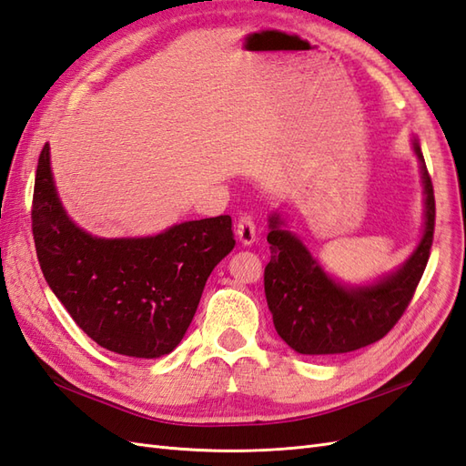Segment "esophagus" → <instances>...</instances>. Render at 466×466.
<instances>
[{
  "label": "esophagus",
  "instance_id": "obj_1",
  "mask_svg": "<svg viewBox=\"0 0 466 466\" xmlns=\"http://www.w3.org/2000/svg\"><path fill=\"white\" fill-rule=\"evenodd\" d=\"M237 235H239V241L248 247L253 245L257 239V227H255V219L251 215H241V219L237 221Z\"/></svg>",
  "mask_w": 466,
  "mask_h": 466
}]
</instances>
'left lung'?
Here are the masks:
<instances>
[{
  "mask_svg": "<svg viewBox=\"0 0 466 466\" xmlns=\"http://www.w3.org/2000/svg\"><path fill=\"white\" fill-rule=\"evenodd\" d=\"M423 184V233L405 263L366 285H344L322 268L280 213L268 218L265 294L279 336L299 354H346L378 342L401 319L423 277L435 231V196L413 136Z\"/></svg>",
  "mask_w": 466,
  "mask_h": 466,
  "instance_id": "obj_1",
  "label": "left lung"
}]
</instances>
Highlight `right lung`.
I'll list each match as a JSON object with an SVG mask.
<instances>
[{
	"instance_id": "obj_1",
	"label": "right lung",
	"mask_w": 466,
	"mask_h": 466,
	"mask_svg": "<svg viewBox=\"0 0 466 466\" xmlns=\"http://www.w3.org/2000/svg\"><path fill=\"white\" fill-rule=\"evenodd\" d=\"M31 219L55 297L98 346L130 358H160L181 342L208 277L235 247L229 215L147 237L86 233L56 194L49 144L39 156Z\"/></svg>"
}]
</instances>
